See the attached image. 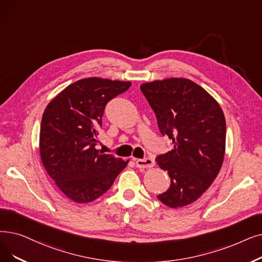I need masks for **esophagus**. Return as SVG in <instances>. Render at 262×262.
Instances as JSON below:
<instances>
[{
    "instance_id": "esophagus-1",
    "label": "esophagus",
    "mask_w": 262,
    "mask_h": 262,
    "mask_svg": "<svg viewBox=\"0 0 262 262\" xmlns=\"http://www.w3.org/2000/svg\"><path fill=\"white\" fill-rule=\"evenodd\" d=\"M154 164H155L154 159L151 157L136 159V166L138 168H151L154 166Z\"/></svg>"
}]
</instances>
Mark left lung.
I'll use <instances>...</instances> for the list:
<instances>
[{"mask_svg":"<svg viewBox=\"0 0 262 262\" xmlns=\"http://www.w3.org/2000/svg\"><path fill=\"white\" fill-rule=\"evenodd\" d=\"M140 90L155 112L159 132L172 145L156 157L171 182L157 198L170 208L187 206L211 186L223 165L224 112L206 90L188 79L143 83Z\"/></svg>","mask_w":262,"mask_h":262,"instance_id":"1","label":"left lung"}]
</instances>
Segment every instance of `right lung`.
Returning a JSON list of instances; mask_svg holds the SVG:
<instances>
[{"instance_id":"obj_1","label":"right lung","mask_w":262,"mask_h":262,"mask_svg":"<svg viewBox=\"0 0 262 262\" xmlns=\"http://www.w3.org/2000/svg\"><path fill=\"white\" fill-rule=\"evenodd\" d=\"M130 85L108 79H81L45 109L39 135L41 162L55 184L75 202H91L105 194L128 163L104 154L96 145L106 105Z\"/></svg>"}]
</instances>
